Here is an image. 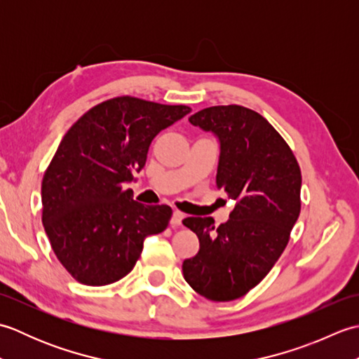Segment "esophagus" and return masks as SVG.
<instances>
[{
  "instance_id": "esophagus-1",
  "label": "esophagus",
  "mask_w": 359,
  "mask_h": 359,
  "mask_svg": "<svg viewBox=\"0 0 359 359\" xmlns=\"http://www.w3.org/2000/svg\"><path fill=\"white\" fill-rule=\"evenodd\" d=\"M184 217H185V215L182 211H179V210H175L174 212H172V217H171V225L175 228V226H180L182 225V220H184Z\"/></svg>"
}]
</instances>
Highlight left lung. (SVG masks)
Instances as JSON below:
<instances>
[{
	"mask_svg": "<svg viewBox=\"0 0 359 359\" xmlns=\"http://www.w3.org/2000/svg\"><path fill=\"white\" fill-rule=\"evenodd\" d=\"M189 121L219 137L216 184L236 207L217 228L211 217L184 219L201 248L182 270L196 293L233 301L255 288L284 253L301 212V168L288 143L256 111L211 106Z\"/></svg>",
	"mask_w": 359,
	"mask_h": 359,
	"instance_id": "1",
	"label": "left lung"
}]
</instances>
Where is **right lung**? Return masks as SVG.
I'll return each instance as SVG.
<instances>
[{
	"instance_id": "add662e5",
	"label": "right lung",
	"mask_w": 359,
	"mask_h": 359,
	"mask_svg": "<svg viewBox=\"0 0 359 359\" xmlns=\"http://www.w3.org/2000/svg\"><path fill=\"white\" fill-rule=\"evenodd\" d=\"M185 104L131 95L90 108L63 137L41 182V220L57 259L80 284L109 285L134 269L143 239L172 210L143 205L125 184L147 163L152 139L185 117Z\"/></svg>"
}]
</instances>
